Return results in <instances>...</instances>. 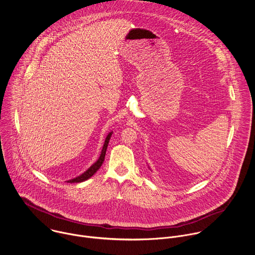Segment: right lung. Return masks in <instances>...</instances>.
<instances>
[{
	"label": "right lung",
	"instance_id": "add662e5",
	"mask_svg": "<svg viewBox=\"0 0 255 255\" xmlns=\"http://www.w3.org/2000/svg\"><path fill=\"white\" fill-rule=\"evenodd\" d=\"M112 133H113V132H109V133H108V135H107V137H106V139H105V141H104V145H103V147H102L101 154H100L98 160H97L93 165H91L83 174L79 175L78 177H76V178H74V179L68 180L67 183H81V182H84V181L88 180L89 178H91V177L99 170V168L102 166V163H103V161H104V159H105V154H106L107 146H108L109 140H110V138H111V136H112Z\"/></svg>",
	"mask_w": 255,
	"mask_h": 255
}]
</instances>
